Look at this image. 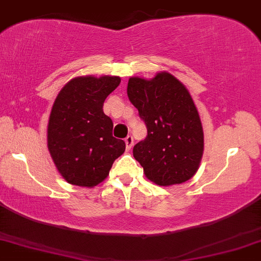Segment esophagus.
Here are the masks:
<instances>
[{
	"label": "esophagus",
	"instance_id": "34e87169",
	"mask_svg": "<svg viewBox=\"0 0 261 261\" xmlns=\"http://www.w3.org/2000/svg\"><path fill=\"white\" fill-rule=\"evenodd\" d=\"M125 145H126L127 151H130L131 147L134 146V137L131 136V135H128L126 139H125Z\"/></svg>",
	"mask_w": 261,
	"mask_h": 261
}]
</instances>
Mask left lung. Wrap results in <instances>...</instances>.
Wrapping results in <instances>:
<instances>
[{
    "label": "left lung",
    "instance_id": "obj_1",
    "mask_svg": "<svg viewBox=\"0 0 261 261\" xmlns=\"http://www.w3.org/2000/svg\"><path fill=\"white\" fill-rule=\"evenodd\" d=\"M128 99L147 126V136L134 146L143 173L161 187L181 184L199 169L203 131L190 93L168 72L152 80L131 77Z\"/></svg>",
    "mask_w": 261,
    "mask_h": 261
}]
</instances>
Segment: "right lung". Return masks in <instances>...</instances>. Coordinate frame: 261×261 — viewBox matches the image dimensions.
<instances>
[{"mask_svg": "<svg viewBox=\"0 0 261 261\" xmlns=\"http://www.w3.org/2000/svg\"><path fill=\"white\" fill-rule=\"evenodd\" d=\"M120 77H76L56 97L47 124V148L67 182L93 188L109 174L125 142L113 136V121L103 112Z\"/></svg>", "mask_w": 261, "mask_h": 261, "instance_id": "obj_1", "label": "right lung"}]
</instances>
